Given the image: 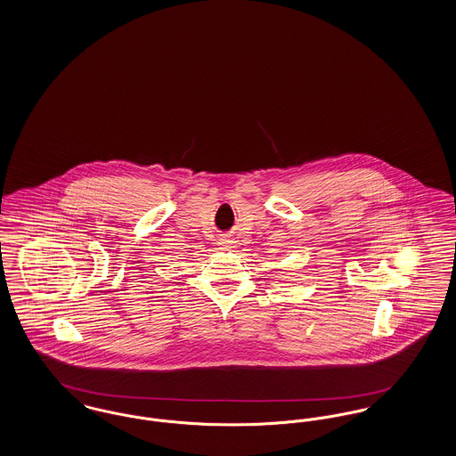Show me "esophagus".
I'll list each match as a JSON object with an SVG mask.
<instances>
[{
    "mask_svg": "<svg viewBox=\"0 0 456 456\" xmlns=\"http://www.w3.org/2000/svg\"><path fill=\"white\" fill-rule=\"evenodd\" d=\"M220 249H224V251H229V249H232L234 248V240L229 238L220 239Z\"/></svg>",
    "mask_w": 456,
    "mask_h": 456,
    "instance_id": "34e87169",
    "label": "esophagus"
}]
</instances>
